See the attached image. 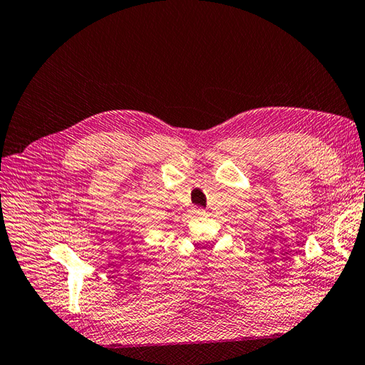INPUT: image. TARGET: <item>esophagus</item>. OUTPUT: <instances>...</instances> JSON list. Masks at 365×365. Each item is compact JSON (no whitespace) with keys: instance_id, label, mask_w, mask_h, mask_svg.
<instances>
[{"instance_id":"esophagus-1","label":"esophagus","mask_w":365,"mask_h":365,"mask_svg":"<svg viewBox=\"0 0 365 365\" xmlns=\"http://www.w3.org/2000/svg\"><path fill=\"white\" fill-rule=\"evenodd\" d=\"M192 212H195L196 215H204V209H201V207H197V209H195Z\"/></svg>"}]
</instances>
